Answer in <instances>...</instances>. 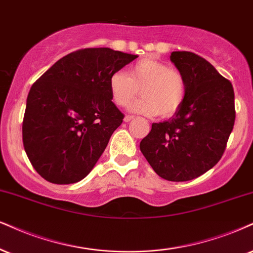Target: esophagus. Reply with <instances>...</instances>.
Instances as JSON below:
<instances>
[{"mask_svg": "<svg viewBox=\"0 0 253 253\" xmlns=\"http://www.w3.org/2000/svg\"><path fill=\"white\" fill-rule=\"evenodd\" d=\"M131 120H133V116H131V115H126V116L124 117V122H130Z\"/></svg>", "mask_w": 253, "mask_h": 253, "instance_id": "esophagus-1", "label": "esophagus"}]
</instances>
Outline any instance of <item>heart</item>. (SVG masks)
<instances>
[{
	"label": "heart",
	"instance_id": "obj_1",
	"mask_svg": "<svg viewBox=\"0 0 253 253\" xmlns=\"http://www.w3.org/2000/svg\"><path fill=\"white\" fill-rule=\"evenodd\" d=\"M109 90L112 102L126 107L138 95L143 97L131 105L133 111L148 116L160 114L170 117L179 110L185 101L186 81L178 69L156 58L137 61L129 69V76L116 71L109 77Z\"/></svg>",
	"mask_w": 253,
	"mask_h": 253
}]
</instances>
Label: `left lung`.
<instances>
[{
  "label": "left lung",
  "mask_w": 253,
  "mask_h": 253,
  "mask_svg": "<svg viewBox=\"0 0 253 253\" xmlns=\"http://www.w3.org/2000/svg\"><path fill=\"white\" fill-rule=\"evenodd\" d=\"M170 60L185 77V101L169 121L152 124L139 148L158 176L186 182L222 158L235 126V92L231 82L201 56L173 51Z\"/></svg>",
  "instance_id": "left-lung-1"
}]
</instances>
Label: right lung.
<instances>
[{
  "instance_id": "right-lung-1",
  "label": "right lung",
  "mask_w": 253,
  "mask_h": 253,
  "mask_svg": "<svg viewBox=\"0 0 253 253\" xmlns=\"http://www.w3.org/2000/svg\"><path fill=\"white\" fill-rule=\"evenodd\" d=\"M137 57L110 48L81 49L33 84L22 138L41 177L73 184L88 176L124 118L111 101L109 77Z\"/></svg>"
}]
</instances>
